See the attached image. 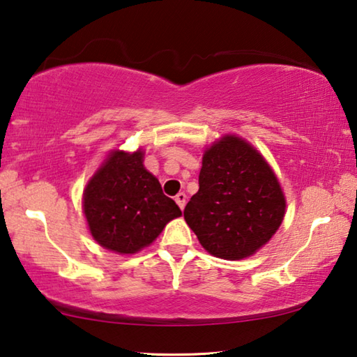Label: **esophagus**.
<instances>
[{
  "label": "esophagus",
  "instance_id": "34e87169",
  "mask_svg": "<svg viewBox=\"0 0 357 357\" xmlns=\"http://www.w3.org/2000/svg\"><path fill=\"white\" fill-rule=\"evenodd\" d=\"M174 202L178 203V206L181 208V209H184V206H185V202H187V195L184 192H179L176 197H174Z\"/></svg>",
  "mask_w": 357,
  "mask_h": 357
}]
</instances>
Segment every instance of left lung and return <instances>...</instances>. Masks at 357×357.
Listing matches in <instances>:
<instances>
[{
    "mask_svg": "<svg viewBox=\"0 0 357 357\" xmlns=\"http://www.w3.org/2000/svg\"><path fill=\"white\" fill-rule=\"evenodd\" d=\"M200 189L184 219L211 255L243 259L273 238L285 215V197L264 157L236 135L203 154Z\"/></svg>",
    "mask_w": 357,
    "mask_h": 357,
    "instance_id": "8db88e82",
    "label": "left lung"
}]
</instances>
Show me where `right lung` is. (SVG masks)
<instances>
[{"label":"right lung","instance_id":"right-lung-1","mask_svg":"<svg viewBox=\"0 0 357 357\" xmlns=\"http://www.w3.org/2000/svg\"><path fill=\"white\" fill-rule=\"evenodd\" d=\"M143 151H113L83 192L89 231L105 249L135 253L159 236L181 209L143 165Z\"/></svg>","mask_w":357,"mask_h":357}]
</instances>
